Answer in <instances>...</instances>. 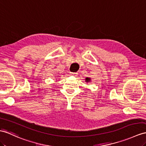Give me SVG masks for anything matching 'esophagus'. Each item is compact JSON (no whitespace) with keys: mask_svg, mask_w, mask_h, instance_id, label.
<instances>
[{"mask_svg":"<svg viewBox=\"0 0 146 146\" xmlns=\"http://www.w3.org/2000/svg\"><path fill=\"white\" fill-rule=\"evenodd\" d=\"M70 74H71V75L74 76H76L78 74V73L77 72H70Z\"/></svg>","mask_w":146,"mask_h":146,"instance_id":"esophagus-1","label":"esophagus"}]
</instances>
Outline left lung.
Returning a JSON list of instances; mask_svg holds the SVG:
<instances>
[{"label":"left lung","instance_id":"obj_1","mask_svg":"<svg viewBox=\"0 0 146 146\" xmlns=\"http://www.w3.org/2000/svg\"><path fill=\"white\" fill-rule=\"evenodd\" d=\"M85 80H86V82H90V78H86V79H85Z\"/></svg>","mask_w":146,"mask_h":146}]
</instances>
